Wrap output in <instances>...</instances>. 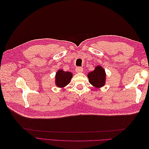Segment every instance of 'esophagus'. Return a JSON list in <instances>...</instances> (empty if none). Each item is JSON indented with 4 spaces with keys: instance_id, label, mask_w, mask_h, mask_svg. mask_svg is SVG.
<instances>
[{
    "instance_id": "34e87169",
    "label": "esophagus",
    "mask_w": 149,
    "mask_h": 149,
    "mask_svg": "<svg viewBox=\"0 0 149 149\" xmlns=\"http://www.w3.org/2000/svg\"><path fill=\"white\" fill-rule=\"evenodd\" d=\"M76 71L77 72V73H82V72L83 71V68L80 67V66L76 67Z\"/></svg>"
}]
</instances>
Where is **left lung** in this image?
I'll use <instances>...</instances> for the list:
<instances>
[{"label": "left lung", "mask_w": 149, "mask_h": 149, "mask_svg": "<svg viewBox=\"0 0 149 149\" xmlns=\"http://www.w3.org/2000/svg\"><path fill=\"white\" fill-rule=\"evenodd\" d=\"M88 76L89 83L96 88H101L105 84V71L101 66H96L95 70L88 73Z\"/></svg>", "instance_id": "left-lung-1"}]
</instances>
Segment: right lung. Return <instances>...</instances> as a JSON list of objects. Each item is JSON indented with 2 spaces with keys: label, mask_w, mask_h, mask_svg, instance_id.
I'll list each match as a JSON object with an SVG mask.
<instances>
[{
  "label": "right lung",
  "mask_w": 149,
  "mask_h": 149,
  "mask_svg": "<svg viewBox=\"0 0 149 149\" xmlns=\"http://www.w3.org/2000/svg\"><path fill=\"white\" fill-rule=\"evenodd\" d=\"M73 77V74L70 72H65L61 70H58L55 76V83L58 87L63 88L68 84Z\"/></svg>",
  "instance_id": "1"
}]
</instances>
